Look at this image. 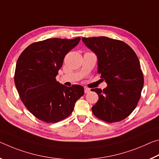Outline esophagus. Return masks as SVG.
Segmentation results:
<instances>
[{"label":"esophagus","mask_w":159,"mask_h":159,"mask_svg":"<svg viewBox=\"0 0 159 159\" xmlns=\"http://www.w3.org/2000/svg\"><path fill=\"white\" fill-rule=\"evenodd\" d=\"M90 92V89L88 87H84V93H89Z\"/></svg>","instance_id":"34e87169"}]
</instances>
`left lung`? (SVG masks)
I'll return each mask as SVG.
<instances>
[{"instance_id": "left-lung-1", "label": "left lung", "mask_w": 159, "mask_h": 159, "mask_svg": "<svg viewBox=\"0 0 159 159\" xmlns=\"http://www.w3.org/2000/svg\"><path fill=\"white\" fill-rule=\"evenodd\" d=\"M82 39L97 54L98 72L108 84L103 90L91 89L98 96L92 108L93 115L110 123L123 120L136 108L144 85L136 53L126 43L106 36Z\"/></svg>"}]
</instances>
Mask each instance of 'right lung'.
Masks as SVG:
<instances>
[{
    "mask_svg": "<svg viewBox=\"0 0 159 159\" xmlns=\"http://www.w3.org/2000/svg\"><path fill=\"white\" fill-rule=\"evenodd\" d=\"M81 39L53 38L27 46L17 59L15 84L20 98L36 118L55 123L68 117L84 93L82 86L67 87L56 79L65 56Z\"/></svg>",
    "mask_w": 159,
    "mask_h": 159,
    "instance_id": "right-lung-1",
    "label": "right lung"
}]
</instances>
